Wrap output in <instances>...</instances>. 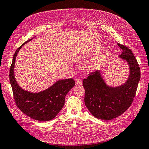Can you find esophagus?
Wrapping results in <instances>:
<instances>
[{"label":"esophagus","mask_w":149,"mask_h":149,"mask_svg":"<svg viewBox=\"0 0 149 149\" xmlns=\"http://www.w3.org/2000/svg\"><path fill=\"white\" fill-rule=\"evenodd\" d=\"M75 82L76 83V84H79V85H81L82 84V80L79 79V78H77L76 79Z\"/></svg>","instance_id":"esophagus-1"}]
</instances>
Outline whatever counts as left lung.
Segmentation results:
<instances>
[{
    "instance_id": "8db88e82",
    "label": "left lung",
    "mask_w": 149,
    "mask_h": 149,
    "mask_svg": "<svg viewBox=\"0 0 149 149\" xmlns=\"http://www.w3.org/2000/svg\"><path fill=\"white\" fill-rule=\"evenodd\" d=\"M123 49L119 57L127 62L129 75L126 81L119 86L107 85L101 71L90 73L83 81L85 89L84 103L95 118L111 120L123 114L131 105L141 78V70L130 49L118 43Z\"/></svg>"
}]
</instances>
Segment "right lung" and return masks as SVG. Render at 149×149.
I'll list each match as a JSON object with an SVG mask.
<instances>
[{
    "mask_svg": "<svg viewBox=\"0 0 149 149\" xmlns=\"http://www.w3.org/2000/svg\"><path fill=\"white\" fill-rule=\"evenodd\" d=\"M31 40L32 38L22 44L13 55L10 69V83L18 107L25 114L35 120L48 121L55 118L64 106L65 96L73 88L75 82L72 78L58 80L47 89L38 93L22 89L15 78V62L21 48Z\"/></svg>",
    "mask_w": 149,
    "mask_h": 149,
    "instance_id": "obj_1",
    "label": "right lung"
}]
</instances>
